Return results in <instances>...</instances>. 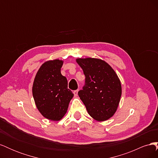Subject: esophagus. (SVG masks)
<instances>
[{"mask_svg": "<svg viewBox=\"0 0 158 158\" xmlns=\"http://www.w3.org/2000/svg\"><path fill=\"white\" fill-rule=\"evenodd\" d=\"M78 90H75V91H74V95L76 97L78 95Z\"/></svg>", "mask_w": 158, "mask_h": 158, "instance_id": "34e87169", "label": "esophagus"}]
</instances>
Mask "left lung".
Here are the masks:
<instances>
[{
    "label": "left lung",
    "mask_w": 158,
    "mask_h": 158,
    "mask_svg": "<svg viewBox=\"0 0 158 158\" xmlns=\"http://www.w3.org/2000/svg\"><path fill=\"white\" fill-rule=\"evenodd\" d=\"M85 76V85L78 92L89 115L98 121L112 117L122 94L121 81L106 61L95 58L76 59Z\"/></svg>",
    "instance_id": "obj_1"
}]
</instances>
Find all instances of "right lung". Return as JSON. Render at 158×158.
<instances>
[{
	"label": "right lung",
	"instance_id": "add662e5",
	"mask_svg": "<svg viewBox=\"0 0 158 158\" xmlns=\"http://www.w3.org/2000/svg\"><path fill=\"white\" fill-rule=\"evenodd\" d=\"M63 60H47L38 70L32 87L35 106L45 118L58 121L66 114L74 94L68 81L61 74Z\"/></svg>",
	"mask_w": 158,
	"mask_h": 158
}]
</instances>
